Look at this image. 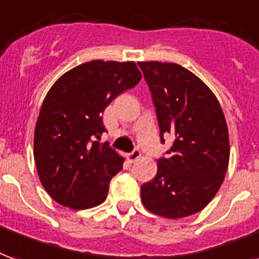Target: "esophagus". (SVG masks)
Segmentation results:
<instances>
[{
	"label": "esophagus",
	"mask_w": 259,
	"mask_h": 259,
	"mask_svg": "<svg viewBox=\"0 0 259 259\" xmlns=\"http://www.w3.org/2000/svg\"><path fill=\"white\" fill-rule=\"evenodd\" d=\"M126 158H127V160H129L130 163H133V162H136L137 159L141 158V154H140L139 149H135L133 152H130V154H127V156H126Z\"/></svg>",
	"instance_id": "1"
}]
</instances>
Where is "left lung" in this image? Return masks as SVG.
Wrapping results in <instances>:
<instances>
[{"instance_id":"8db88e82","label":"left lung","mask_w":259,"mask_h":259,"mask_svg":"<svg viewBox=\"0 0 259 259\" xmlns=\"http://www.w3.org/2000/svg\"><path fill=\"white\" fill-rule=\"evenodd\" d=\"M152 93L160 140L173 137L158 173L141 185V202L164 218L189 217L211 202L229 163V135L215 95L176 63L139 61Z\"/></svg>"}]
</instances>
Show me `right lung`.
I'll return each mask as SVG.
<instances>
[{
  "instance_id": "obj_1",
  "label": "right lung",
  "mask_w": 259,
  "mask_h": 259,
  "mask_svg": "<svg viewBox=\"0 0 259 259\" xmlns=\"http://www.w3.org/2000/svg\"><path fill=\"white\" fill-rule=\"evenodd\" d=\"M141 79L135 61L93 60L57 79L42 103L34 132L38 177L61 206L85 210L108 195L124 159L107 143L101 114L116 96Z\"/></svg>"
}]
</instances>
